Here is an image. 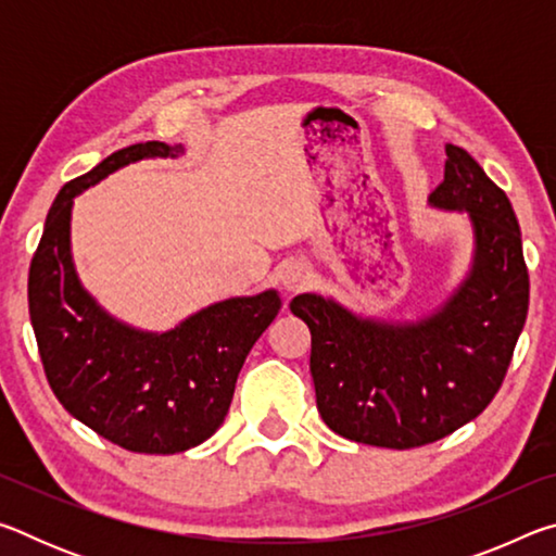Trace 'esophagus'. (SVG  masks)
Masks as SVG:
<instances>
[{
    "mask_svg": "<svg viewBox=\"0 0 556 556\" xmlns=\"http://www.w3.org/2000/svg\"><path fill=\"white\" fill-rule=\"evenodd\" d=\"M308 279H312V275H308V267L301 265V262H289V265L281 269V287H285L287 291L304 289L308 285Z\"/></svg>",
    "mask_w": 556,
    "mask_h": 556,
    "instance_id": "1",
    "label": "esophagus"
}]
</instances>
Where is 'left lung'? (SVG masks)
Here are the masks:
<instances>
[{"mask_svg":"<svg viewBox=\"0 0 556 556\" xmlns=\"http://www.w3.org/2000/svg\"><path fill=\"white\" fill-rule=\"evenodd\" d=\"M429 203L468 213L473 225L468 275L434 314L394 324L318 294L289 304L312 331L316 407L357 444L402 451L454 434L501 390L522 333L530 277L505 191L466 149L446 144L444 181Z\"/></svg>","mask_w":556,"mask_h":556,"instance_id":"8db88e82","label":"left lung"}]
</instances>
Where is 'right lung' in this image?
Masks as SVG:
<instances>
[{"label":"right lung","instance_id":"add662e5","mask_svg":"<svg viewBox=\"0 0 556 556\" xmlns=\"http://www.w3.org/2000/svg\"><path fill=\"white\" fill-rule=\"evenodd\" d=\"M178 154L184 147L131 144L65 184L29 269V316L53 394L102 439L137 454H178L215 434L244 357L281 306L267 289L152 333L117 321L83 289L71 257L75 195L139 159Z\"/></svg>","mask_w":556,"mask_h":556}]
</instances>
